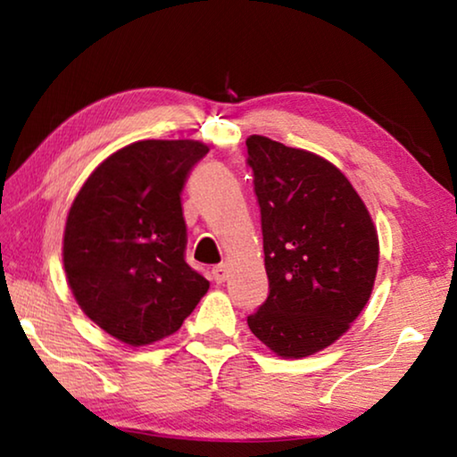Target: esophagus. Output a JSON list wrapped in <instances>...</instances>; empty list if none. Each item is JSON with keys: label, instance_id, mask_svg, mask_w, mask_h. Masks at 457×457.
<instances>
[{"label": "esophagus", "instance_id": "obj_1", "mask_svg": "<svg viewBox=\"0 0 457 457\" xmlns=\"http://www.w3.org/2000/svg\"><path fill=\"white\" fill-rule=\"evenodd\" d=\"M212 278H213L215 284H223V282H226V280H228V266H226V264L215 266V268L212 270Z\"/></svg>", "mask_w": 457, "mask_h": 457}]
</instances>
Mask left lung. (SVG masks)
I'll use <instances>...</instances> for the list:
<instances>
[{
  "label": "left lung",
  "instance_id": "8db88e82",
  "mask_svg": "<svg viewBox=\"0 0 457 457\" xmlns=\"http://www.w3.org/2000/svg\"><path fill=\"white\" fill-rule=\"evenodd\" d=\"M245 146L270 282L247 327L280 357H308L343 337L365 308L378 266L377 229L327 159L260 135Z\"/></svg>",
  "mask_w": 457,
  "mask_h": 457
}]
</instances>
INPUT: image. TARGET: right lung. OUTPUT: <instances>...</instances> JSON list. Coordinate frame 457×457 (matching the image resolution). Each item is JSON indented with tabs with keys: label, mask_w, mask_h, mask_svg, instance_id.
<instances>
[{
	"label": "right lung",
	"mask_w": 457,
	"mask_h": 457,
	"mask_svg": "<svg viewBox=\"0 0 457 457\" xmlns=\"http://www.w3.org/2000/svg\"><path fill=\"white\" fill-rule=\"evenodd\" d=\"M210 146L138 141L103 161L68 212L64 270L84 314L130 346L173 335L210 282L185 262L181 191Z\"/></svg>",
	"instance_id": "obj_1"
}]
</instances>
